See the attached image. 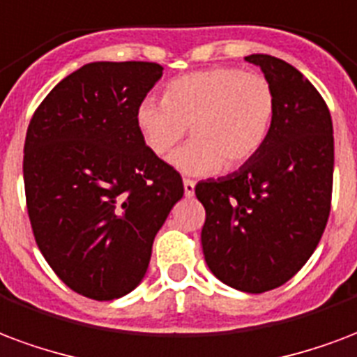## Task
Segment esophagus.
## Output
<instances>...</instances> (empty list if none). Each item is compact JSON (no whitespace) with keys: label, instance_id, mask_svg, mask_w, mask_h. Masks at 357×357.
<instances>
[{"label":"esophagus","instance_id":"1","mask_svg":"<svg viewBox=\"0 0 357 357\" xmlns=\"http://www.w3.org/2000/svg\"><path fill=\"white\" fill-rule=\"evenodd\" d=\"M195 185H197V183H195L192 179H189V178L183 179V189H185V197H192V195H195Z\"/></svg>","mask_w":357,"mask_h":357}]
</instances>
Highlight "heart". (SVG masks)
<instances>
[{
	"mask_svg": "<svg viewBox=\"0 0 357 357\" xmlns=\"http://www.w3.org/2000/svg\"><path fill=\"white\" fill-rule=\"evenodd\" d=\"M274 115L276 94L265 75L212 68L170 81L162 102L145 98L136 109V126L157 157H166L191 128L195 139L172 155V165L183 174L208 176L255 157Z\"/></svg>",
	"mask_w": 357,
	"mask_h": 357,
	"instance_id": "obj_1",
	"label": "heart"
}]
</instances>
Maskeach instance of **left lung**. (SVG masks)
I'll use <instances>...</instances> for the list:
<instances>
[{
	"instance_id": "left-lung-1",
	"label": "left lung",
	"mask_w": 357,
	"mask_h": 357,
	"mask_svg": "<svg viewBox=\"0 0 357 357\" xmlns=\"http://www.w3.org/2000/svg\"><path fill=\"white\" fill-rule=\"evenodd\" d=\"M276 94L266 144L240 170L195 187L206 210L204 259L223 284L263 293L286 284L316 250L331 210L333 123L314 84L280 58L245 56Z\"/></svg>"
}]
</instances>
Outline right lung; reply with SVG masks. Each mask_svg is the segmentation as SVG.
Segmentation results:
<instances>
[{
	"mask_svg": "<svg viewBox=\"0 0 357 357\" xmlns=\"http://www.w3.org/2000/svg\"><path fill=\"white\" fill-rule=\"evenodd\" d=\"M160 75L155 62L83 66L45 96L26 132L31 231L58 278L89 299H119L138 286L155 234L183 197L179 172L136 126Z\"/></svg>",
	"mask_w": 357,
	"mask_h": 357,
	"instance_id": "add662e5",
	"label": "right lung"
}]
</instances>
